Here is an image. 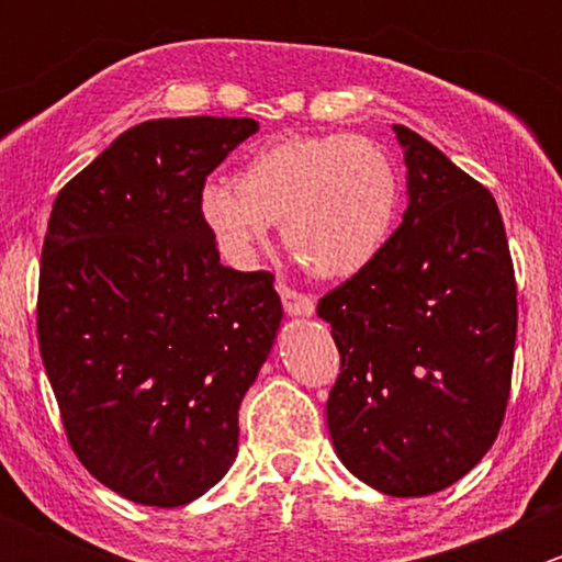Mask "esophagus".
<instances>
[{
    "instance_id": "obj_1",
    "label": "esophagus",
    "mask_w": 562,
    "mask_h": 562,
    "mask_svg": "<svg viewBox=\"0 0 562 562\" xmlns=\"http://www.w3.org/2000/svg\"><path fill=\"white\" fill-rule=\"evenodd\" d=\"M277 291H280L282 296V307H285L288 315H310L315 310V302L313 296H307V293L296 291L293 285H288V282H277Z\"/></svg>"
}]
</instances>
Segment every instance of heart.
Here are the masks:
<instances>
[{
  "label": "heart",
  "mask_w": 562,
  "mask_h": 562,
  "mask_svg": "<svg viewBox=\"0 0 562 562\" xmlns=\"http://www.w3.org/2000/svg\"><path fill=\"white\" fill-rule=\"evenodd\" d=\"M400 176L364 135H288L255 151L236 187L212 181L201 214L220 249L247 263L282 223L285 247L317 277H353L386 247Z\"/></svg>",
  "instance_id": "obj_1"
}]
</instances>
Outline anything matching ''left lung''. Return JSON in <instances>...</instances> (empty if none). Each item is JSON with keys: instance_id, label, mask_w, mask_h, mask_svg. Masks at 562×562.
I'll list each match as a JSON object with an SVG mask.
<instances>
[{"instance_id": "1", "label": "left lung", "mask_w": 562, "mask_h": 562, "mask_svg": "<svg viewBox=\"0 0 562 562\" xmlns=\"http://www.w3.org/2000/svg\"><path fill=\"white\" fill-rule=\"evenodd\" d=\"M407 203L386 247L317 302L339 375L326 402L345 468L394 497L446 490L506 418L517 277L495 198L413 130Z\"/></svg>"}]
</instances>
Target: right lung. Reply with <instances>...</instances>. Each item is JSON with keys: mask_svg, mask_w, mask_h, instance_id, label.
<instances>
[{"mask_svg": "<svg viewBox=\"0 0 562 562\" xmlns=\"http://www.w3.org/2000/svg\"><path fill=\"white\" fill-rule=\"evenodd\" d=\"M255 119H151L56 195L40 255L37 342L67 443L144 506L176 508L236 459L241 396L282 317L271 271L220 263L206 176Z\"/></svg>", "mask_w": 562, "mask_h": 562, "instance_id": "1", "label": "right lung"}]
</instances>
